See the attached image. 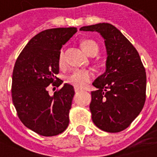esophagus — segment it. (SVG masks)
<instances>
[{
	"mask_svg": "<svg viewBox=\"0 0 157 157\" xmlns=\"http://www.w3.org/2000/svg\"><path fill=\"white\" fill-rule=\"evenodd\" d=\"M74 90H75V92H79V91H81V89H79V88H77V87H76V88H74Z\"/></svg>",
	"mask_w": 157,
	"mask_h": 157,
	"instance_id": "34e87169",
	"label": "esophagus"
}]
</instances>
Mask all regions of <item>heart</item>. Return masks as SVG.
<instances>
[{
	"instance_id": "b5f03b06",
	"label": "heart",
	"mask_w": 157,
	"mask_h": 157,
	"mask_svg": "<svg viewBox=\"0 0 157 157\" xmlns=\"http://www.w3.org/2000/svg\"><path fill=\"white\" fill-rule=\"evenodd\" d=\"M83 51L89 56H95L99 51V47L93 40H84L81 43ZM64 63L63 52L62 51L58 58V64L63 66ZM94 78V73L90 69H74L66 77V81L78 88H82L86 85Z\"/></svg>"
}]
</instances>
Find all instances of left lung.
<instances>
[{
  "label": "left lung",
  "instance_id": "left-lung-1",
  "mask_svg": "<svg viewBox=\"0 0 157 157\" xmlns=\"http://www.w3.org/2000/svg\"><path fill=\"white\" fill-rule=\"evenodd\" d=\"M97 32L105 39V72L94 80L91 92L92 121L100 130L116 133L139 115L146 101V74L137 50L121 31L109 23L80 28Z\"/></svg>",
  "mask_w": 157,
  "mask_h": 157
}]
</instances>
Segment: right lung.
<instances>
[{
  "instance_id": "1",
  "label": "right lung",
  "mask_w": 157,
  "mask_h": 157,
  "mask_svg": "<svg viewBox=\"0 0 157 157\" xmlns=\"http://www.w3.org/2000/svg\"><path fill=\"white\" fill-rule=\"evenodd\" d=\"M77 33L76 27L44 30L28 42L15 63L11 96L22 124L42 136L63 132L69 123L74 87L64 83L50 95L48 86H60L58 58L63 45Z\"/></svg>"
}]
</instances>
